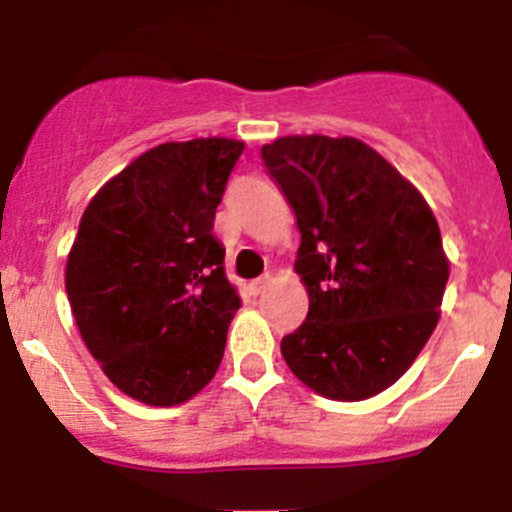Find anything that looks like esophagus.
<instances>
[{
  "label": "esophagus",
  "instance_id": "1",
  "mask_svg": "<svg viewBox=\"0 0 512 512\" xmlns=\"http://www.w3.org/2000/svg\"><path fill=\"white\" fill-rule=\"evenodd\" d=\"M270 285H272V275H262L260 280L252 282V292L262 294V292H265V289H270Z\"/></svg>",
  "mask_w": 512,
  "mask_h": 512
}]
</instances>
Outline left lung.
<instances>
[{
    "label": "left lung",
    "mask_w": 512,
    "mask_h": 512,
    "mask_svg": "<svg viewBox=\"0 0 512 512\" xmlns=\"http://www.w3.org/2000/svg\"><path fill=\"white\" fill-rule=\"evenodd\" d=\"M260 153L297 218L294 270L309 294L282 356L324 399H371L406 374L441 317L448 257L433 210L359 138L282 136Z\"/></svg>",
    "instance_id": "obj_1"
}]
</instances>
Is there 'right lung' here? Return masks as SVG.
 <instances>
[{
  "label": "right lung",
  "mask_w": 512,
  "mask_h": 512,
  "mask_svg": "<svg viewBox=\"0 0 512 512\" xmlns=\"http://www.w3.org/2000/svg\"><path fill=\"white\" fill-rule=\"evenodd\" d=\"M245 143H160L91 198L66 260L86 349L131 399L178 406L213 381L240 309L213 220Z\"/></svg>",
  "instance_id": "1"
}]
</instances>
